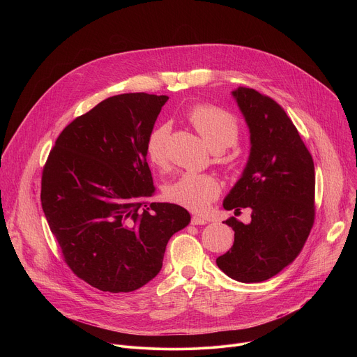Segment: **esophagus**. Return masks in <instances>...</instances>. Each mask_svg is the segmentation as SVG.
<instances>
[{"instance_id": "esophagus-1", "label": "esophagus", "mask_w": 357, "mask_h": 357, "mask_svg": "<svg viewBox=\"0 0 357 357\" xmlns=\"http://www.w3.org/2000/svg\"><path fill=\"white\" fill-rule=\"evenodd\" d=\"M208 219L205 218H200V216H192V225L197 226V225H206Z\"/></svg>"}]
</instances>
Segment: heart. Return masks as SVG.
I'll list each match as a JSON object with an SVG mask.
<instances>
[{"mask_svg": "<svg viewBox=\"0 0 357 357\" xmlns=\"http://www.w3.org/2000/svg\"><path fill=\"white\" fill-rule=\"evenodd\" d=\"M186 119L213 152H222L237 141V123L222 109L213 106H196L188 112ZM168 132L169 127L167 124H160L151 130L145 142L146 157L157 168H164L167 165L165 141ZM219 192L220 185L213 175L197 172H183L165 186V196L169 200L197 212L208 209Z\"/></svg>", "mask_w": 357, "mask_h": 357, "instance_id": "heart-1", "label": "heart"}]
</instances>
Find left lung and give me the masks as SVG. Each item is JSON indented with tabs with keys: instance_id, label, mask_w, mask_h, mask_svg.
Masks as SVG:
<instances>
[{
	"instance_id": "obj_1",
	"label": "left lung",
	"mask_w": 357,
	"mask_h": 357,
	"mask_svg": "<svg viewBox=\"0 0 357 357\" xmlns=\"http://www.w3.org/2000/svg\"><path fill=\"white\" fill-rule=\"evenodd\" d=\"M250 132V155L223 200L226 211L251 209V222L234 218L233 247L216 260L238 282H261L301 252L315 218V168L298 130L275 101L254 89L231 91Z\"/></svg>"
}]
</instances>
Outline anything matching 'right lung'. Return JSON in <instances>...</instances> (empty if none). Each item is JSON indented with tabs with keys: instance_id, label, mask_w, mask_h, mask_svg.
<instances>
[{
	"instance_id": "add662e5",
	"label": "right lung",
	"mask_w": 357,
	"mask_h": 357,
	"mask_svg": "<svg viewBox=\"0 0 357 357\" xmlns=\"http://www.w3.org/2000/svg\"><path fill=\"white\" fill-rule=\"evenodd\" d=\"M168 96L109 97L58 137L40 202L66 264L106 292H131L162 268L169 238L190 222L175 203H149L155 186L145 142Z\"/></svg>"
}]
</instances>
